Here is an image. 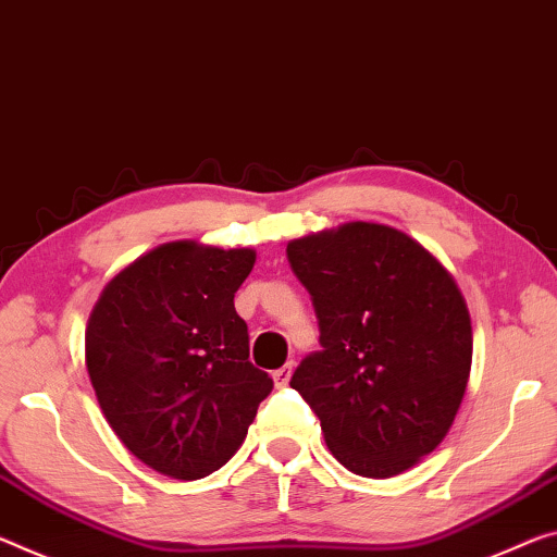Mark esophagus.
Returning a JSON list of instances; mask_svg holds the SVG:
<instances>
[{
	"instance_id": "1",
	"label": "esophagus",
	"mask_w": 557,
	"mask_h": 557,
	"mask_svg": "<svg viewBox=\"0 0 557 557\" xmlns=\"http://www.w3.org/2000/svg\"><path fill=\"white\" fill-rule=\"evenodd\" d=\"M272 379H275V384L280 386H287L289 384V379H293V364H285V367H280L275 374H272Z\"/></svg>"
}]
</instances>
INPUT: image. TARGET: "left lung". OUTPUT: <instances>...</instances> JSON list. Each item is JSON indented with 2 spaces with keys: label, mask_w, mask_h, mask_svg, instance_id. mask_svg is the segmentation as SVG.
<instances>
[{
  "label": "left lung",
  "mask_w": 557,
  "mask_h": 557,
  "mask_svg": "<svg viewBox=\"0 0 557 557\" xmlns=\"http://www.w3.org/2000/svg\"><path fill=\"white\" fill-rule=\"evenodd\" d=\"M320 347L293 374L334 458L369 479L444 441L469 384L471 317L434 255L394 227L349 223L287 245Z\"/></svg>",
  "instance_id": "left-lung-1"
}]
</instances>
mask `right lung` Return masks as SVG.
Instances as JSON below:
<instances>
[{
  "mask_svg": "<svg viewBox=\"0 0 557 557\" xmlns=\"http://www.w3.org/2000/svg\"><path fill=\"white\" fill-rule=\"evenodd\" d=\"M252 264V250L168 243L113 277L88 317L86 367L106 421L171 479L231 461L272 392L233 302Z\"/></svg>",
  "mask_w": 557,
  "mask_h": 557,
  "instance_id": "obj_1",
  "label": "right lung"
}]
</instances>
